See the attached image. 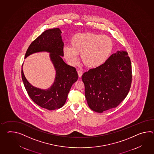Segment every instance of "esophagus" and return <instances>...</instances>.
<instances>
[{"label": "esophagus", "mask_w": 154, "mask_h": 154, "mask_svg": "<svg viewBox=\"0 0 154 154\" xmlns=\"http://www.w3.org/2000/svg\"><path fill=\"white\" fill-rule=\"evenodd\" d=\"M77 73H78L79 77H81L82 76V75H83V72H82V71H81V70H79L77 71Z\"/></svg>", "instance_id": "obj_1"}]
</instances>
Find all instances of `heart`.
<instances>
[{"instance_id":"heart-1","label":"heart","mask_w":154,"mask_h":154,"mask_svg":"<svg viewBox=\"0 0 154 154\" xmlns=\"http://www.w3.org/2000/svg\"><path fill=\"white\" fill-rule=\"evenodd\" d=\"M71 47L65 46L63 54L66 61L74 66L81 55V60L85 67L94 69L103 65L109 58L113 48L112 39L106 35L93 33H80L74 35Z\"/></svg>"}]
</instances>
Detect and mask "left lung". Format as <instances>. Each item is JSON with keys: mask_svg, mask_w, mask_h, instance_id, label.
Returning <instances> with one entry per match:
<instances>
[{"mask_svg": "<svg viewBox=\"0 0 154 154\" xmlns=\"http://www.w3.org/2000/svg\"><path fill=\"white\" fill-rule=\"evenodd\" d=\"M131 65L127 51L113 54L103 65L83 74L85 97L97 113L118 106L125 98L131 84Z\"/></svg>", "mask_w": 154, "mask_h": 154, "instance_id": "8db88e82", "label": "left lung"}]
</instances>
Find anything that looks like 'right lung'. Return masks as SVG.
Returning <instances> with one entry per match:
<instances>
[{
  "instance_id": "obj_1",
  "label": "right lung",
  "mask_w": 154,
  "mask_h": 154,
  "mask_svg": "<svg viewBox=\"0 0 154 154\" xmlns=\"http://www.w3.org/2000/svg\"><path fill=\"white\" fill-rule=\"evenodd\" d=\"M59 28L43 32L27 48L25 58L34 53L48 52L56 71L55 81L48 89H42L31 85L24 75L23 67L21 77L27 94L38 106L48 110L59 109L63 106L72 85L79 78L76 69L63 61L64 44Z\"/></svg>"
}]
</instances>
